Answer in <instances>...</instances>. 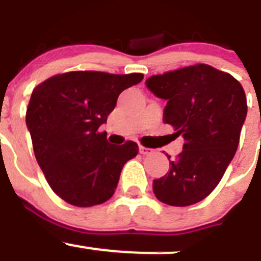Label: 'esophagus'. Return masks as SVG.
<instances>
[{
	"label": "esophagus",
	"mask_w": 261,
	"mask_h": 261,
	"mask_svg": "<svg viewBox=\"0 0 261 261\" xmlns=\"http://www.w3.org/2000/svg\"><path fill=\"white\" fill-rule=\"evenodd\" d=\"M139 152L142 154H151L152 152H153V149H152V148L144 147V145H140V147H139Z\"/></svg>",
	"instance_id": "obj_1"
}]
</instances>
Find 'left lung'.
<instances>
[{"label":"left lung","instance_id":"8db88e82","mask_svg":"<svg viewBox=\"0 0 261 261\" xmlns=\"http://www.w3.org/2000/svg\"><path fill=\"white\" fill-rule=\"evenodd\" d=\"M145 84L168 101L164 121L185 139L168 173L153 180L154 195L173 206L199 203L220 183L238 148L247 114L243 87L205 63L152 75Z\"/></svg>","mask_w":261,"mask_h":261}]
</instances>
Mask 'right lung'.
<instances>
[{
	"mask_svg": "<svg viewBox=\"0 0 261 261\" xmlns=\"http://www.w3.org/2000/svg\"><path fill=\"white\" fill-rule=\"evenodd\" d=\"M144 75L69 71L36 86L25 123L46 182L75 206H93L113 196L121 170L139 152L135 142L108 143L98 127L107 122L122 91Z\"/></svg>",
	"mask_w": 261,
	"mask_h": 261,
	"instance_id": "right-lung-1",
	"label": "right lung"
}]
</instances>
